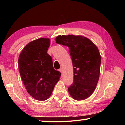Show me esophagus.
<instances>
[{
    "label": "esophagus",
    "mask_w": 125,
    "mask_h": 125,
    "mask_svg": "<svg viewBox=\"0 0 125 125\" xmlns=\"http://www.w3.org/2000/svg\"><path fill=\"white\" fill-rule=\"evenodd\" d=\"M62 68H60V69H59V71H60V72H61V73H62Z\"/></svg>",
    "instance_id": "1"
}]
</instances>
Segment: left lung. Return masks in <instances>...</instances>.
Listing matches in <instances>:
<instances>
[{
	"instance_id": "8db88e82",
	"label": "left lung",
	"mask_w": 125,
	"mask_h": 125,
	"mask_svg": "<svg viewBox=\"0 0 125 125\" xmlns=\"http://www.w3.org/2000/svg\"><path fill=\"white\" fill-rule=\"evenodd\" d=\"M57 43L68 46L72 60L73 82L68 92L76 100H85L95 89L100 75L101 56L98 47L83 36L59 35Z\"/></svg>"
}]
</instances>
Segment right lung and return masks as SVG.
<instances>
[{
	"label": "right lung",
	"instance_id": "right-lung-1",
	"mask_svg": "<svg viewBox=\"0 0 125 125\" xmlns=\"http://www.w3.org/2000/svg\"><path fill=\"white\" fill-rule=\"evenodd\" d=\"M49 39L40 38L30 42L22 50L18 60L19 69L27 92L37 100L47 99L61 75L53 67L47 53Z\"/></svg>",
	"mask_w": 125,
	"mask_h": 125
}]
</instances>
